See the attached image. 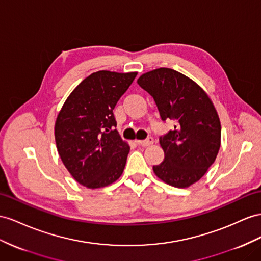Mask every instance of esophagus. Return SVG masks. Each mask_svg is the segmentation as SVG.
Listing matches in <instances>:
<instances>
[{"mask_svg":"<svg viewBox=\"0 0 261 261\" xmlns=\"http://www.w3.org/2000/svg\"><path fill=\"white\" fill-rule=\"evenodd\" d=\"M153 142H154V140H153L152 137H149L146 140H137V141H136V143L138 145H142V146H149Z\"/></svg>","mask_w":261,"mask_h":261,"instance_id":"obj_1","label":"esophagus"}]
</instances>
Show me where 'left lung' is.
<instances>
[{
    "label": "left lung",
    "instance_id": "1",
    "mask_svg": "<svg viewBox=\"0 0 261 261\" xmlns=\"http://www.w3.org/2000/svg\"><path fill=\"white\" fill-rule=\"evenodd\" d=\"M138 84L154 99L163 121H175L174 129L160 137L165 158L153 171L174 188H188L202 178L220 148L214 105L197 84L171 68L143 73Z\"/></svg>",
    "mask_w": 261,
    "mask_h": 261
}]
</instances>
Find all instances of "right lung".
I'll list each match as a JSON object with an SVG mask.
<instances>
[{
  "mask_svg": "<svg viewBox=\"0 0 261 261\" xmlns=\"http://www.w3.org/2000/svg\"><path fill=\"white\" fill-rule=\"evenodd\" d=\"M136 76L137 72H93L76 87L58 113L55 140L59 156L86 188H105L122 174L130 146L115 129L113 109Z\"/></svg>",
  "mask_w": 261,
  "mask_h": 261,
  "instance_id": "add662e5",
  "label": "right lung"
}]
</instances>
